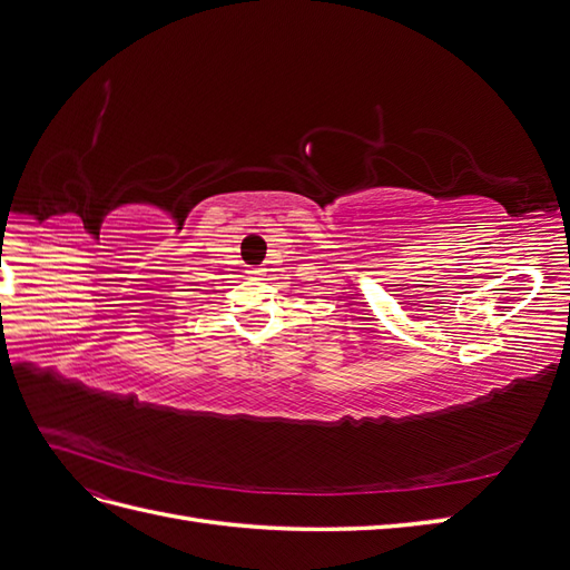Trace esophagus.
I'll list each match as a JSON object with an SVG mask.
<instances>
[{"mask_svg": "<svg viewBox=\"0 0 570 570\" xmlns=\"http://www.w3.org/2000/svg\"><path fill=\"white\" fill-rule=\"evenodd\" d=\"M247 273L252 275V278H264V273H266V271H264V268H249Z\"/></svg>", "mask_w": 570, "mask_h": 570, "instance_id": "34e87169", "label": "esophagus"}]
</instances>
